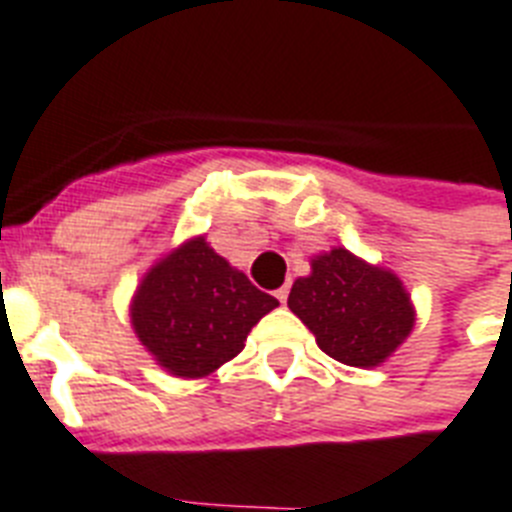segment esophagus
I'll list each match as a JSON object with an SVG mask.
<instances>
[{"label": "esophagus", "instance_id": "obj_1", "mask_svg": "<svg viewBox=\"0 0 512 512\" xmlns=\"http://www.w3.org/2000/svg\"><path fill=\"white\" fill-rule=\"evenodd\" d=\"M286 297H289V286H281V289H276V299H278V302H281V305H284V302H286Z\"/></svg>", "mask_w": 512, "mask_h": 512}]
</instances>
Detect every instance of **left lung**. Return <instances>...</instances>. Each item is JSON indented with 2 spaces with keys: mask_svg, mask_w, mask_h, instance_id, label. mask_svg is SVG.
<instances>
[{
  "mask_svg": "<svg viewBox=\"0 0 512 512\" xmlns=\"http://www.w3.org/2000/svg\"><path fill=\"white\" fill-rule=\"evenodd\" d=\"M286 305L328 357L352 368L386 363L415 326L402 278L344 247L313 255L310 273L294 281Z\"/></svg>",
  "mask_w": 512,
  "mask_h": 512,
  "instance_id": "1",
  "label": "left lung"
}]
</instances>
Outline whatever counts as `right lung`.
Masks as SVG:
<instances>
[{"mask_svg": "<svg viewBox=\"0 0 512 512\" xmlns=\"http://www.w3.org/2000/svg\"><path fill=\"white\" fill-rule=\"evenodd\" d=\"M278 307L207 236H191L141 276L128 315L141 347L176 378H205L244 350L249 331Z\"/></svg>", "mask_w": 512, "mask_h": 512, "instance_id": "add662e5", "label": "right lung"}]
</instances>
